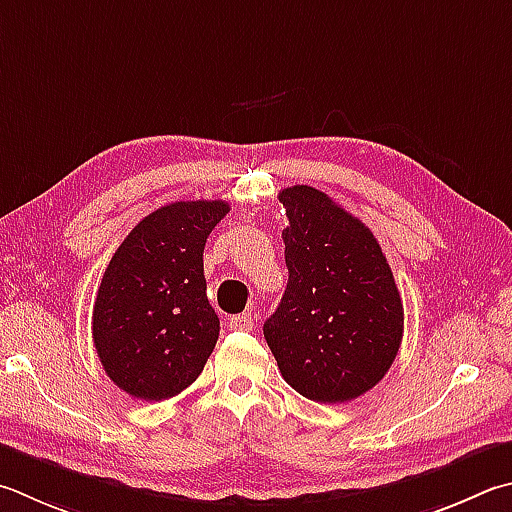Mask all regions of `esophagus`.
Returning <instances> with one entry per match:
<instances>
[{"instance_id": "1", "label": "esophagus", "mask_w": 512, "mask_h": 512, "mask_svg": "<svg viewBox=\"0 0 512 512\" xmlns=\"http://www.w3.org/2000/svg\"><path fill=\"white\" fill-rule=\"evenodd\" d=\"M255 327V320L253 315L250 313H241V315H235V318L230 320V329H239V331H253Z\"/></svg>"}]
</instances>
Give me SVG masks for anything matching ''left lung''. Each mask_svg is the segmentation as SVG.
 Instances as JSON below:
<instances>
[{
  "label": "left lung",
  "instance_id": "8db88e82",
  "mask_svg": "<svg viewBox=\"0 0 512 512\" xmlns=\"http://www.w3.org/2000/svg\"><path fill=\"white\" fill-rule=\"evenodd\" d=\"M288 284L264 338L282 376L318 403H347L383 380L403 340L392 268L360 219L311 185L280 192Z\"/></svg>",
  "mask_w": 512,
  "mask_h": 512
}]
</instances>
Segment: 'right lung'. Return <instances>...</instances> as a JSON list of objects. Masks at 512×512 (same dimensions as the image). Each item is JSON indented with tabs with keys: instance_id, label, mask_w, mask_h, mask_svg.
Returning a JSON list of instances; mask_svg holds the SVG:
<instances>
[{
	"instance_id": "1",
	"label": "right lung",
	"mask_w": 512,
	"mask_h": 512,
	"mask_svg": "<svg viewBox=\"0 0 512 512\" xmlns=\"http://www.w3.org/2000/svg\"><path fill=\"white\" fill-rule=\"evenodd\" d=\"M226 201H176L147 215L111 257L91 333L105 374L129 396L165 401L199 378L219 338L203 248Z\"/></svg>"
}]
</instances>
